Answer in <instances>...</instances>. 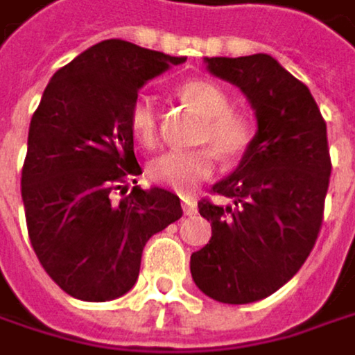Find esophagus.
<instances>
[{"label": "esophagus", "mask_w": 355, "mask_h": 355, "mask_svg": "<svg viewBox=\"0 0 355 355\" xmlns=\"http://www.w3.org/2000/svg\"><path fill=\"white\" fill-rule=\"evenodd\" d=\"M182 209H184V215H194L196 213V202L192 198H182Z\"/></svg>", "instance_id": "1"}]
</instances>
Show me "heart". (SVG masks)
<instances>
[{"instance_id": "heart-1", "label": "heart", "mask_w": 355, "mask_h": 355, "mask_svg": "<svg viewBox=\"0 0 355 355\" xmlns=\"http://www.w3.org/2000/svg\"><path fill=\"white\" fill-rule=\"evenodd\" d=\"M180 98L202 114L196 140L213 146L194 150H169L157 157L148 173L153 182L175 192L188 194L200 182L211 178L215 169V153L224 161L241 159L255 140V123L247 112L234 110L228 92L209 79H190L180 85ZM129 127L134 138L144 146H155L159 134V116L148 98H138L129 110Z\"/></svg>"}]
</instances>
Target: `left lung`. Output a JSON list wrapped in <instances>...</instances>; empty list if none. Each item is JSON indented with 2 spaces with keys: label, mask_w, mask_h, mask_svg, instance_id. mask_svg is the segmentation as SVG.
<instances>
[{
  "label": "left lung",
  "mask_w": 355,
  "mask_h": 355,
  "mask_svg": "<svg viewBox=\"0 0 355 355\" xmlns=\"http://www.w3.org/2000/svg\"><path fill=\"white\" fill-rule=\"evenodd\" d=\"M205 62L247 96L257 134L213 186L230 205L198 202L211 241L192 253L190 272L215 301L253 303L286 284L316 245L331 180L327 123L307 85L268 54Z\"/></svg>",
  "instance_id": "left-lung-1"
}]
</instances>
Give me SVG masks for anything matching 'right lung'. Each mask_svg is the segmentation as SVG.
Here are the masks:
<instances>
[{
  "mask_svg": "<svg viewBox=\"0 0 355 355\" xmlns=\"http://www.w3.org/2000/svg\"><path fill=\"white\" fill-rule=\"evenodd\" d=\"M184 60L106 39L56 71L41 96L28 127L22 202L39 263L71 297L125 295L148 239L182 217L180 198L165 188L124 192L142 173L131 104L146 81Z\"/></svg>",
  "mask_w": 355,
  "mask_h": 355,
  "instance_id": "add662e5",
  "label": "right lung"
}]
</instances>
